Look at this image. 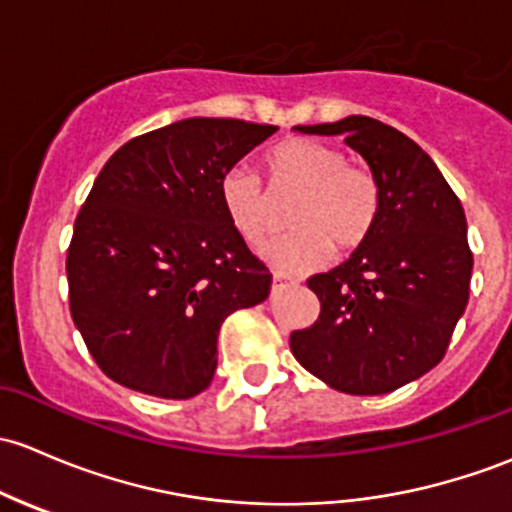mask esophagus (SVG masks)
I'll return each mask as SVG.
<instances>
[{
    "instance_id": "esophagus-1",
    "label": "esophagus",
    "mask_w": 512,
    "mask_h": 512,
    "mask_svg": "<svg viewBox=\"0 0 512 512\" xmlns=\"http://www.w3.org/2000/svg\"><path fill=\"white\" fill-rule=\"evenodd\" d=\"M288 286H293V283L286 281V278H281V276H273V291H281V288H288Z\"/></svg>"
}]
</instances>
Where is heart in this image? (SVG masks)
<instances>
[{
	"label": "heart",
	"mask_w": 512,
	"mask_h": 512,
	"mask_svg": "<svg viewBox=\"0 0 512 512\" xmlns=\"http://www.w3.org/2000/svg\"><path fill=\"white\" fill-rule=\"evenodd\" d=\"M335 147L308 138L281 142L268 152L271 194L249 167L234 165L219 179V199L231 226L251 246L276 231L274 199L293 197L288 229L295 234L268 249L283 273H308L328 261L330 251H352L370 239L379 217V184L367 170L345 165Z\"/></svg>",
	"instance_id": "obj_1"
}]
</instances>
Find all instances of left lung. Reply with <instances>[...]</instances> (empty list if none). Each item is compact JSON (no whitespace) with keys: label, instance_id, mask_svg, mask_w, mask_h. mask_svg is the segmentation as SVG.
I'll return each instance as SVG.
<instances>
[{"label":"left lung","instance_id":"8db88e82","mask_svg":"<svg viewBox=\"0 0 512 512\" xmlns=\"http://www.w3.org/2000/svg\"><path fill=\"white\" fill-rule=\"evenodd\" d=\"M293 130L345 135L377 179L382 204L370 239L308 281L320 318L295 330L291 350L337 392H394L439 365L466 310L473 271L466 214L434 160L379 120L347 115Z\"/></svg>","mask_w":512,"mask_h":512}]
</instances>
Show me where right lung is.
Wrapping results in <instances>:
<instances>
[{"label":"right lung","mask_w":512,"mask_h":512,"mask_svg":"<svg viewBox=\"0 0 512 512\" xmlns=\"http://www.w3.org/2000/svg\"><path fill=\"white\" fill-rule=\"evenodd\" d=\"M276 125L187 118L125 142L73 226L71 318L113 382L160 399L212 384L219 328L263 303L271 271L219 199V179Z\"/></svg>","instance_id":"add662e5"}]
</instances>
